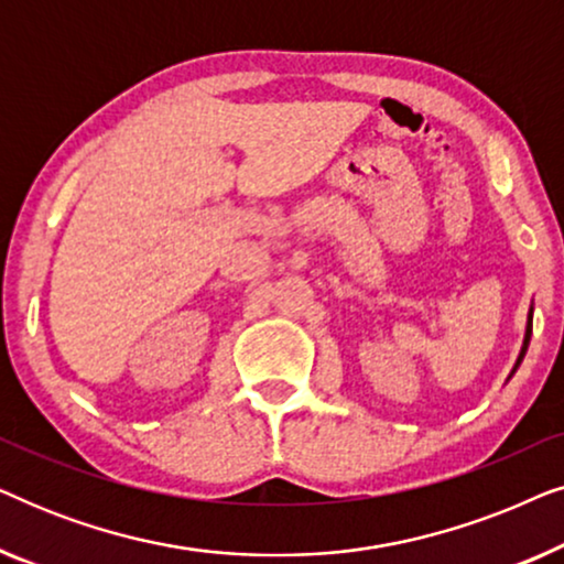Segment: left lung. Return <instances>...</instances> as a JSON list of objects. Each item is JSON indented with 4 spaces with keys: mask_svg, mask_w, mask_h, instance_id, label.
<instances>
[{
    "mask_svg": "<svg viewBox=\"0 0 564 564\" xmlns=\"http://www.w3.org/2000/svg\"><path fill=\"white\" fill-rule=\"evenodd\" d=\"M529 336H531V328H529V334H527V344H529Z\"/></svg>",
    "mask_w": 564,
    "mask_h": 564,
    "instance_id": "1",
    "label": "left lung"
}]
</instances>
